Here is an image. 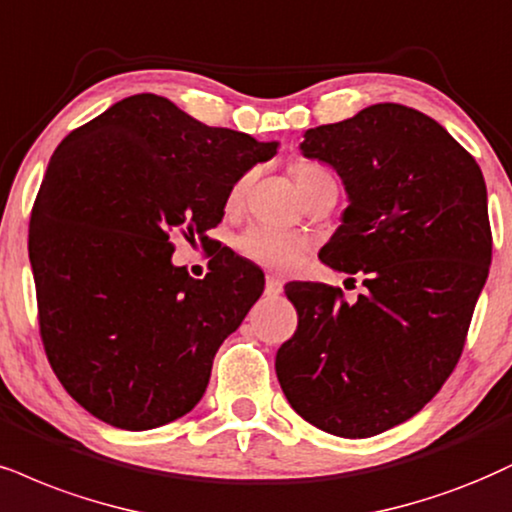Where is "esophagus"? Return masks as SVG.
Returning <instances> with one entry per match:
<instances>
[{
	"label": "esophagus",
	"mask_w": 512,
	"mask_h": 512,
	"mask_svg": "<svg viewBox=\"0 0 512 512\" xmlns=\"http://www.w3.org/2000/svg\"><path fill=\"white\" fill-rule=\"evenodd\" d=\"M282 289H285V285H282V280H277V277L268 275V280H266V294H268V296H280Z\"/></svg>",
	"instance_id": "obj_1"
}]
</instances>
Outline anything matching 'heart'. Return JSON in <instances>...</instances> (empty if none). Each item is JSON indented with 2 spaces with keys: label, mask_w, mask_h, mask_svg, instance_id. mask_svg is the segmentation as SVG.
Masks as SVG:
<instances>
[{
  "label": "heart",
  "mask_w": 512,
  "mask_h": 512,
  "mask_svg": "<svg viewBox=\"0 0 512 512\" xmlns=\"http://www.w3.org/2000/svg\"><path fill=\"white\" fill-rule=\"evenodd\" d=\"M292 175L299 185L301 194H306L308 189L318 185V182L330 180L332 175L327 173L323 166L318 163H308V161H299L292 166ZM244 197V180L237 182L232 187L230 199L227 204L237 206ZM308 249V242L296 232H287V230H275V227H249L244 230L242 235L237 237V251L249 261H254L256 266L275 270V273H289V270L296 268V263L301 261Z\"/></svg>",
  "instance_id": "b5f03b06"
}]
</instances>
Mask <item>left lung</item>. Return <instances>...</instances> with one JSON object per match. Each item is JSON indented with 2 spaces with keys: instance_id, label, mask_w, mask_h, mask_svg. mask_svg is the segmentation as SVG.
<instances>
[{
  "instance_id": "8db88e82",
  "label": "left lung",
  "mask_w": 512,
  "mask_h": 512,
  "mask_svg": "<svg viewBox=\"0 0 512 512\" xmlns=\"http://www.w3.org/2000/svg\"><path fill=\"white\" fill-rule=\"evenodd\" d=\"M301 151L349 194L320 258L361 273L368 294L349 304L323 282L287 285L299 325L277 380L318 430L375 437L432 401L463 353L491 263L487 185L449 132L401 104L306 130Z\"/></svg>"
}]
</instances>
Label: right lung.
Wrapping results in <instances>:
<instances>
[{
    "label": "right lung",
    "mask_w": 512,
    "mask_h": 512,
    "mask_svg": "<svg viewBox=\"0 0 512 512\" xmlns=\"http://www.w3.org/2000/svg\"><path fill=\"white\" fill-rule=\"evenodd\" d=\"M275 154L277 142L208 128L156 94L56 147L28 235L37 318L49 365L94 418L142 432L201 401L266 280L227 249L194 280L170 261V237L208 242L235 182Z\"/></svg>",
    "instance_id": "right-lung-1"
}]
</instances>
